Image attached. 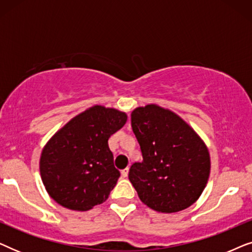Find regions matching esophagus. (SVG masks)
Listing matches in <instances>:
<instances>
[{
  "instance_id": "obj_1",
  "label": "esophagus",
  "mask_w": 252,
  "mask_h": 252,
  "mask_svg": "<svg viewBox=\"0 0 252 252\" xmlns=\"http://www.w3.org/2000/svg\"><path fill=\"white\" fill-rule=\"evenodd\" d=\"M128 172H129V168L128 167L124 168V170H122V177L123 178H127V175H128Z\"/></svg>"
}]
</instances>
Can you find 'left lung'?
<instances>
[{
    "label": "left lung",
    "instance_id": "8db88e82",
    "mask_svg": "<svg viewBox=\"0 0 252 252\" xmlns=\"http://www.w3.org/2000/svg\"><path fill=\"white\" fill-rule=\"evenodd\" d=\"M130 116L143 161L130 166L128 178L140 199L157 212L189 208L211 170L204 141L180 116L157 104L139 106Z\"/></svg>",
    "mask_w": 252,
    "mask_h": 252
}]
</instances>
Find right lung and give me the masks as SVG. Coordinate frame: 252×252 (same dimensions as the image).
Segmentation results:
<instances>
[{"mask_svg": "<svg viewBox=\"0 0 252 252\" xmlns=\"http://www.w3.org/2000/svg\"><path fill=\"white\" fill-rule=\"evenodd\" d=\"M126 122L125 112L96 104L50 137L41 153L40 174L55 202L88 211L108 199L120 177L108 141Z\"/></svg>", "mask_w": 252, "mask_h": 252, "instance_id": "add662e5", "label": "right lung"}]
</instances>
